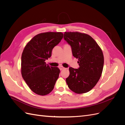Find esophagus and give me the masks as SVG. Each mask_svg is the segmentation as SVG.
<instances>
[{"instance_id": "1", "label": "esophagus", "mask_w": 125, "mask_h": 125, "mask_svg": "<svg viewBox=\"0 0 125 125\" xmlns=\"http://www.w3.org/2000/svg\"><path fill=\"white\" fill-rule=\"evenodd\" d=\"M59 69L60 70H63V69H65V68L64 67H63L62 66H59Z\"/></svg>"}]
</instances>
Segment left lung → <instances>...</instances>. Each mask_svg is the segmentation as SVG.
<instances>
[{
    "label": "left lung",
    "instance_id": "1",
    "mask_svg": "<svg viewBox=\"0 0 125 125\" xmlns=\"http://www.w3.org/2000/svg\"><path fill=\"white\" fill-rule=\"evenodd\" d=\"M63 38L71 47L73 55L78 59L79 68L70 67L66 81L68 88L75 93L92 90L100 80L104 66V56L96 42L87 34L65 32Z\"/></svg>",
    "mask_w": 125,
    "mask_h": 125
}]
</instances>
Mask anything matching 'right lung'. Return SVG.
Returning a JSON list of instances; mask_svg holds the SVG:
<instances>
[{
  "label": "right lung",
  "instance_id": "add662e5",
  "mask_svg": "<svg viewBox=\"0 0 125 125\" xmlns=\"http://www.w3.org/2000/svg\"><path fill=\"white\" fill-rule=\"evenodd\" d=\"M62 32H45L26 44L21 56V74L29 88L37 95H46L53 90L60 70L45 62L53 48L63 37Z\"/></svg>",
  "mask_w": 125,
  "mask_h": 125
}]
</instances>
